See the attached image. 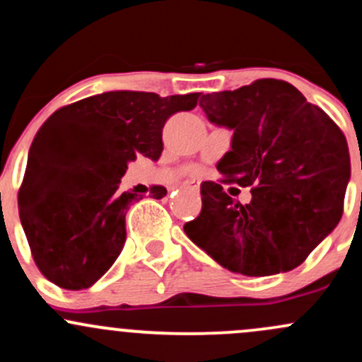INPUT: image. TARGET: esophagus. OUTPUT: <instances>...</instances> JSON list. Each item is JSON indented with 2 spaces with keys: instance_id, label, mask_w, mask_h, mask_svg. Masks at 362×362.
Wrapping results in <instances>:
<instances>
[{
  "instance_id": "obj_1",
  "label": "esophagus",
  "mask_w": 362,
  "mask_h": 362,
  "mask_svg": "<svg viewBox=\"0 0 362 362\" xmlns=\"http://www.w3.org/2000/svg\"><path fill=\"white\" fill-rule=\"evenodd\" d=\"M185 188H188V189H192V192H198V185H186Z\"/></svg>"
}]
</instances>
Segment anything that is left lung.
Here are the masks:
<instances>
[{"mask_svg": "<svg viewBox=\"0 0 362 362\" xmlns=\"http://www.w3.org/2000/svg\"><path fill=\"white\" fill-rule=\"evenodd\" d=\"M200 107L209 122L233 131L217 169L252 186V202L242 205L217 182H202V212L185 224L188 238L231 273L271 276L300 266L344 212L351 181L344 133L278 79L204 95Z\"/></svg>", "mask_w": 362, "mask_h": 362, "instance_id": "left-lung-1", "label": "left lung"}]
</instances>
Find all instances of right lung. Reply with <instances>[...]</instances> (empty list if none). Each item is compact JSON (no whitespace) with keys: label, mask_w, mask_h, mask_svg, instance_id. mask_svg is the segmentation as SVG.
Instances as JSON below:
<instances>
[{"label":"right lung","mask_w":362,"mask_h":362,"mask_svg":"<svg viewBox=\"0 0 362 362\" xmlns=\"http://www.w3.org/2000/svg\"><path fill=\"white\" fill-rule=\"evenodd\" d=\"M198 95L107 91L42 124L29 150L18 212L49 281L84 290L110 269L126 242V214L141 198L119 189L127 164L138 155L158 160L165 120L195 108ZM151 193L158 200L167 189L155 186Z\"/></svg>","instance_id":"add662e5"}]
</instances>
